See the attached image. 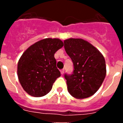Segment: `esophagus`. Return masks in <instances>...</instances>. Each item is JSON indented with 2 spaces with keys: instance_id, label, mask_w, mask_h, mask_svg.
<instances>
[{
  "instance_id": "esophagus-1",
  "label": "esophagus",
  "mask_w": 123,
  "mask_h": 123,
  "mask_svg": "<svg viewBox=\"0 0 123 123\" xmlns=\"http://www.w3.org/2000/svg\"><path fill=\"white\" fill-rule=\"evenodd\" d=\"M64 72H65V70H64L63 69H61V70H60V73H61V74H63Z\"/></svg>"
}]
</instances>
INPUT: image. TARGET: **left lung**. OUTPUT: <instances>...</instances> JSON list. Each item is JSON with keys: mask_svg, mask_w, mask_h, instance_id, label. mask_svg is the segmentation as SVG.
<instances>
[{"mask_svg": "<svg viewBox=\"0 0 123 123\" xmlns=\"http://www.w3.org/2000/svg\"><path fill=\"white\" fill-rule=\"evenodd\" d=\"M64 44L74 66L72 74H65L68 92L78 99L92 96L98 91L106 76L104 56L82 39L69 38L64 41Z\"/></svg>", "mask_w": 123, "mask_h": 123, "instance_id": "obj_1", "label": "left lung"}]
</instances>
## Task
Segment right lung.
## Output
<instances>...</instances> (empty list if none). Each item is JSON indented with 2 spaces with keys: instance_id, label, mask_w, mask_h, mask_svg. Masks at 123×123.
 <instances>
[{
  "instance_id": "obj_1",
  "label": "right lung",
  "mask_w": 123,
  "mask_h": 123,
  "mask_svg": "<svg viewBox=\"0 0 123 123\" xmlns=\"http://www.w3.org/2000/svg\"><path fill=\"white\" fill-rule=\"evenodd\" d=\"M63 46L59 39L46 38L32 44L21 55L17 73L21 86L29 95L40 97L51 91L61 76L54 55Z\"/></svg>"
}]
</instances>
